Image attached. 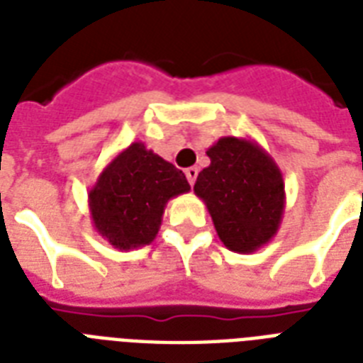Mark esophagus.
Returning a JSON list of instances; mask_svg holds the SVG:
<instances>
[{
	"label": "esophagus",
	"instance_id": "34e87169",
	"mask_svg": "<svg viewBox=\"0 0 363 363\" xmlns=\"http://www.w3.org/2000/svg\"><path fill=\"white\" fill-rule=\"evenodd\" d=\"M184 175H186L188 182H190V186H192L194 182H196V177H198V167H188V169L184 171Z\"/></svg>",
	"mask_w": 363,
	"mask_h": 363
}]
</instances>
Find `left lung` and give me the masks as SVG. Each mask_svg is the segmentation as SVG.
<instances>
[{
    "label": "left lung",
    "mask_w": 363,
    "mask_h": 363,
    "mask_svg": "<svg viewBox=\"0 0 363 363\" xmlns=\"http://www.w3.org/2000/svg\"><path fill=\"white\" fill-rule=\"evenodd\" d=\"M207 156L211 164L198 175L194 194L207 205L224 247L256 252L282 222L286 194L279 165L247 137H220Z\"/></svg>",
    "instance_id": "8db88e82"
}]
</instances>
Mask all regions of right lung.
<instances>
[{
  "label": "right lung",
  "instance_id": "right-lung-1",
  "mask_svg": "<svg viewBox=\"0 0 363 363\" xmlns=\"http://www.w3.org/2000/svg\"><path fill=\"white\" fill-rule=\"evenodd\" d=\"M190 190L175 165L131 143L99 173L88 192L96 232L118 250L150 245L162 226L165 205Z\"/></svg>",
  "mask_w": 363,
  "mask_h": 363
}]
</instances>
